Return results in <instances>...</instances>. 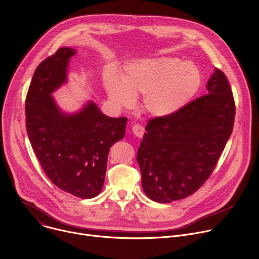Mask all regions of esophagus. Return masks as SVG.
Listing matches in <instances>:
<instances>
[{"label":"esophagus","instance_id":"esophagus-1","mask_svg":"<svg viewBox=\"0 0 259 259\" xmlns=\"http://www.w3.org/2000/svg\"><path fill=\"white\" fill-rule=\"evenodd\" d=\"M132 133H133L136 137L141 138V137L143 136V134H144V128H143L142 126H140V125L135 124V125L132 126Z\"/></svg>","mask_w":259,"mask_h":259}]
</instances>
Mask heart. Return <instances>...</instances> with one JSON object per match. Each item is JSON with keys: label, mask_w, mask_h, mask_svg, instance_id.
I'll use <instances>...</instances> for the list:
<instances>
[{"label": "heart", "mask_w": 259, "mask_h": 259, "mask_svg": "<svg viewBox=\"0 0 259 259\" xmlns=\"http://www.w3.org/2000/svg\"><path fill=\"white\" fill-rule=\"evenodd\" d=\"M202 83L199 67L178 58H143L129 63L122 78L116 73L105 79L109 98L130 106L134 96L143 95V107L154 117H168L186 105Z\"/></svg>", "instance_id": "1"}]
</instances>
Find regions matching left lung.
Instances as JSON below:
<instances>
[{"label":"left lung","instance_id":"8db88e82","mask_svg":"<svg viewBox=\"0 0 259 259\" xmlns=\"http://www.w3.org/2000/svg\"><path fill=\"white\" fill-rule=\"evenodd\" d=\"M208 94L168 117L147 122L137 163L145 195L158 203L187 198L211 175L231 137L236 114L229 81L218 68Z\"/></svg>","mask_w":259,"mask_h":259}]
</instances>
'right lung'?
<instances>
[{"mask_svg":"<svg viewBox=\"0 0 259 259\" xmlns=\"http://www.w3.org/2000/svg\"><path fill=\"white\" fill-rule=\"evenodd\" d=\"M77 51L63 47L34 70L25 100L26 131L47 177L82 199L102 190L109 149L125 136L128 119L109 118L95 102L67 114L52 93L67 82L68 61Z\"/></svg>","mask_w":259,"mask_h":259,"instance_id":"1","label":"right lung"}]
</instances>
